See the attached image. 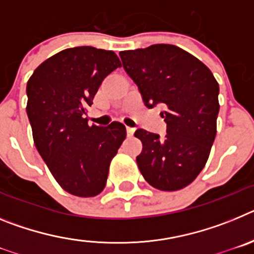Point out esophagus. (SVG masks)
<instances>
[{
	"instance_id": "1",
	"label": "esophagus",
	"mask_w": 254,
	"mask_h": 254,
	"mask_svg": "<svg viewBox=\"0 0 254 254\" xmlns=\"http://www.w3.org/2000/svg\"><path fill=\"white\" fill-rule=\"evenodd\" d=\"M127 136H128V137H131V136H133V133H134V128H132V127H127Z\"/></svg>"
}]
</instances>
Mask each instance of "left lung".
<instances>
[{
    "label": "left lung",
    "mask_w": 254,
    "mask_h": 254,
    "mask_svg": "<svg viewBox=\"0 0 254 254\" xmlns=\"http://www.w3.org/2000/svg\"><path fill=\"white\" fill-rule=\"evenodd\" d=\"M147 108L163 107L167 134L138 128V169L160 190L185 188L203 169L216 136L219 84L194 56L172 44L120 53Z\"/></svg>",
    "instance_id": "8db88e82"
}]
</instances>
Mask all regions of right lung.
Instances as JSON below:
<instances>
[{
	"label": "right lung",
	"instance_id": "right-lung-1",
	"mask_svg": "<svg viewBox=\"0 0 254 254\" xmlns=\"http://www.w3.org/2000/svg\"><path fill=\"white\" fill-rule=\"evenodd\" d=\"M113 51L75 47L58 52L35 69L26 84V114L35 147L52 176L68 193L99 194L126 127L89 126L86 108L103 80L117 67Z\"/></svg>",
	"mask_w": 254,
	"mask_h": 254
}]
</instances>
